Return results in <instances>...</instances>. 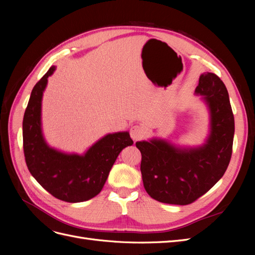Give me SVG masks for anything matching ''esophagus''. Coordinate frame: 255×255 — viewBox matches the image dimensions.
Returning a JSON list of instances; mask_svg holds the SVG:
<instances>
[{
    "mask_svg": "<svg viewBox=\"0 0 255 255\" xmlns=\"http://www.w3.org/2000/svg\"><path fill=\"white\" fill-rule=\"evenodd\" d=\"M130 137H132L133 140H140L145 136L146 134V128L145 127L139 125V126H134L129 129Z\"/></svg>",
    "mask_w": 255,
    "mask_h": 255,
    "instance_id": "34e87169",
    "label": "esophagus"
}]
</instances>
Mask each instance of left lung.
I'll return each mask as SVG.
<instances>
[{
	"label": "left lung",
	"mask_w": 255,
	"mask_h": 255,
	"mask_svg": "<svg viewBox=\"0 0 255 255\" xmlns=\"http://www.w3.org/2000/svg\"><path fill=\"white\" fill-rule=\"evenodd\" d=\"M196 94L203 96L211 113V133L203 145L181 149L163 139L136 142L144 189L156 201L195 202L221 179L232 156L235 123L226 85L207 72L200 76Z\"/></svg>",
	"instance_id": "1"
}]
</instances>
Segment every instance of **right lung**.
Listing matches in <instances>:
<instances>
[{"mask_svg": "<svg viewBox=\"0 0 255 255\" xmlns=\"http://www.w3.org/2000/svg\"><path fill=\"white\" fill-rule=\"evenodd\" d=\"M52 66L35 85L23 117V150L26 166L35 180L61 201H87L102 190L120 152L132 145L128 132L107 134L84 155L66 154L52 149L41 130V100Z\"/></svg>", "mask_w": 255, "mask_h": 255, "instance_id": "obj_1", "label": "right lung"}]
</instances>
